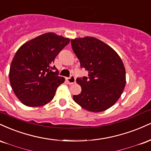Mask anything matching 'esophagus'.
<instances>
[{"label": "esophagus", "instance_id": "34e87169", "mask_svg": "<svg viewBox=\"0 0 151 151\" xmlns=\"http://www.w3.org/2000/svg\"><path fill=\"white\" fill-rule=\"evenodd\" d=\"M65 81H66V82L68 83V84L72 85L76 83V78L74 77V76H71V77L70 78H66Z\"/></svg>", "mask_w": 151, "mask_h": 151}]
</instances>
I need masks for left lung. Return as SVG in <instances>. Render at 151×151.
<instances>
[{
  "label": "left lung",
  "mask_w": 151,
  "mask_h": 151,
  "mask_svg": "<svg viewBox=\"0 0 151 151\" xmlns=\"http://www.w3.org/2000/svg\"><path fill=\"white\" fill-rule=\"evenodd\" d=\"M71 46L81 68L88 77L77 78L81 93L73 98L86 110H107L121 97L126 85V70L117 53L107 44L93 37L71 40Z\"/></svg>",
  "instance_id": "8db88e82"
}]
</instances>
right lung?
Instances as JSON below:
<instances>
[{
	"label": "right lung",
	"mask_w": 151,
	"mask_h": 151,
	"mask_svg": "<svg viewBox=\"0 0 151 151\" xmlns=\"http://www.w3.org/2000/svg\"><path fill=\"white\" fill-rule=\"evenodd\" d=\"M70 40L48 32L19 48L10 65L9 79L14 93L23 104L41 107L53 100L56 89L65 78L58 76V70L52 65Z\"/></svg>",
	"instance_id": "add662e5"
}]
</instances>
